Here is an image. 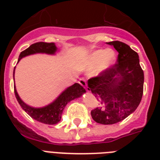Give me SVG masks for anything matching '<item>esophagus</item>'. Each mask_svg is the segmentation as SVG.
I'll return each mask as SVG.
<instances>
[{"instance_id":"obj_1","label":"esophagus","mask_w":160,"mask_h":160,"mask_svg":"<svg viewBox=\"0 0 160 160\" xmlns=\"http://www.w3.org/2000/svg\"><path fill=\"white\" fill-rule=\"evenodd\" d=\"M79 84H80V85H82L84 88H86V86H87L85 79H84V78H80V80H79Z\"/></svg>"}]
</instances>
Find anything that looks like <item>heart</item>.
Listing matches in <instances>:
<instances>
[{
    "mask_svg": "<svg viewBox=\"0 0 160 160\" xmlns=\"http://www.w3.org/2000/svg\"><path fill=\"white\" fill-rule=\"evenodd\" d=\"M115 59V52L111 49L97 50L88 56L83 64V68L85 70H90L95 67V73L98 75L111 67L114 65Z\"/></svg>",
    "mask_w": 160,
    "mask_h": 160,
    "instance_id": "heart-1",
    "label": "heart"
}]
</instances>
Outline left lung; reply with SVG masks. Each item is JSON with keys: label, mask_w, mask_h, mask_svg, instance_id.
I'll list each match as a JSON object with an SVG mask.
<instances>
[{"label": "left lung", "mask_w": 160, "mask_h": 160, "mask_svg": "<svg viewBox=\"0 0 160 160\" xmlns=\"http://www.w3.org/2000/svg\"><path fill=\"white\" fill-rule=\"evenodd\" d=\"M118 51L116 63L88 80V90L99 101L90 114L95 122L113 124L122 121L137 109L144 91V71L139 55L127 44L110 41Z\"/></svg>", "instance_id": "left-lung-1"}]
</instances>
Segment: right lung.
Here are the masks:
<instances>
[{
  "mask_svg": "<svg viewBox=\"0 0 160 160\" xmlns=\"http://www.w3.org/2000/svg\"><path fill=\"white\" fill-rule=\"evenodd\" d=\"M57 48L54 43H47V42H36L32 44L27 49L23 51L20 54L18 61L22 57H25L26 55H32L36 53H46V54H55ZM15 72V70H14ZM14 92L16 95V100L19 102L20 105L22 107V109L27 113V114L36 119L37 121L44 123L46 124H55L58 122L60 121L61 114L65 109V105L67 103L73 100L75 98L80 97L83 93L85 92V90L83 86L75 83L73 85L67 88L66 90L62 92V94L49 105L43 108H33L27 105L26 104L21 100L19 97L18 94L16 92V86H14Z\"/></svg>",
  "mask_w": 160,
  "mask_h": 160,
  "instance_id": "add662e5",
  "label": "right lung"
}]
</instances>
